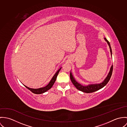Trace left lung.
Segmentation results:
<instances>
[{"mask_svg":"<svg viewBox=\"0 0 127 127\" xmlns=\"http://www.w3.org/2000/svg\"><path fill=\"white\" fill-rule=\"evenodd\" d=\"M104 39L107 41V42L108 43V44L110 47L111 54V55H112V49L111 47L110 43L106 38H105ZM113 70V66L112 65L107 77L106 78V79L104 80V81L103 82H102L101 83L98 84H91L88 85L87 86H83L82 85L80 84L76 81H75V80L73 78L71 72L70 73V79L72 84L74 85V86L77 89H78V90H79L81 92L86 93H91L95 92V91H97L99 90H100V89L104 87L108 83V82L109 81V80L111 77V76L112 75Z\"/></svg>","mask_w":127,"mask_h":127,"instance_id":"1","label":"left lung"}]
</instances>
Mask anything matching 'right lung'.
<instances>
[{"mask_svg": "<svg viewBox=\"0 0 127 127\" xmlns=\"http://www.w3.org/2000/svg\"><path fill=\"white\" fill-rule=\"evenodd\" d=\"M61 68H60L57 71V72L54 75V76L53 77L52 79H51V80L50 81L49 83L46 86H45V87H43V88H39V89H34L30 88H29L26 86H25V87L26 88H27L28 89H29L30 91H31L33 94H43V93L47 92L48 90H50L52 87V86H53V85L55 83V82L56 80L57 75H58L59 71L61 70Z\"/></svg>", "mask_w": 127, "mask_h": 127, "instance_id": "add662e5", "label": "right lung"}]
</instances>
